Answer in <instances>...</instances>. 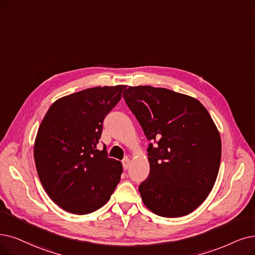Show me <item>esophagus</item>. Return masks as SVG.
<instances>
[{"mask_svg": "<svg viewBox=\"0 0 255 255\" xmlns=\"http://www.w3.org/2000/svg\"><path fill=\"white\" fill-rule=\"evenodd\" d=\"M122 164H124L125 169H128L129 166V159L128 158H125L124 161H122Z\"/></svg>", "mask_w": 255, "mask_h": 255, "instance_id": "34e87169", "label": "esophagus"}]
</instances>
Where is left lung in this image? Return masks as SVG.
I'll return each instance as SVG.
<instances>
[{
    "label": "left lung",
    "mask_w": 255,
    "mask_h": 255,
    "mask_svg": "<svg viewBox=\"0 0 255 255\" xmlns=\"http://www.w3.org/2000/svg\"><path fill=\"white\" fill-rule=\"evenodd\" d=\"M122 97L149 143V175L139 191L157 216L197 209L215 185L222 154L219 130L199 100L164 88L128 87Z\"/></svg>",
    "instance_id": "1"
}]
</instances>
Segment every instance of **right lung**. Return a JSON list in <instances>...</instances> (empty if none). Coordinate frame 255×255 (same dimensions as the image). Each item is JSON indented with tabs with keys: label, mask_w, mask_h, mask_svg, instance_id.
<instances>
[{
	"label": "right lung",
	"mask_w": 255,
	"mask_h": 255,
	"mask_svg": "<svg viewBox=\"0 0 255 255\" xmlns=\"http://www.w3.org/2000/svg\"><path fill=\"white\" fill-rule=\"evenodd\" d=\"M126 86L95 87L59 98L40 124L34 142L38 178L55 204L87 215L110 200L120 181L121 162L97 144L103 124Z\"/></svg>",
	"instance_id": "1"
}]
</instances>
